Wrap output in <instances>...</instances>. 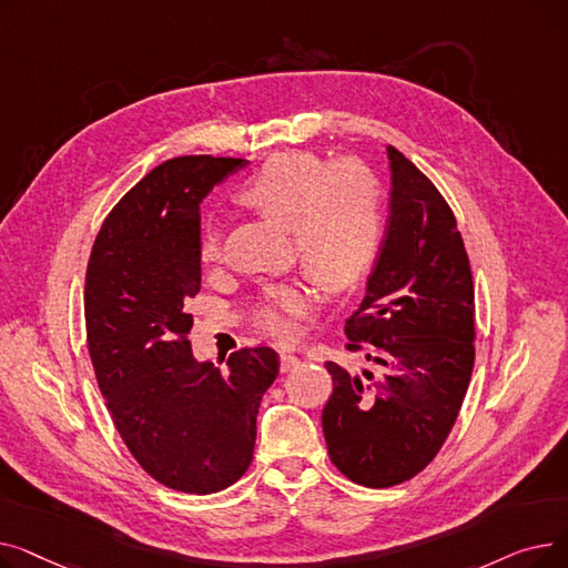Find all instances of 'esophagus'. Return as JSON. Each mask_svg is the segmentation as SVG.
I'll return each mask as SVG.
<instances>
[{"instance_id":"esophagus-1","label":"esophagus","mask_w":568,"mask_h":568,"mask_svg":"<svg viewBox=\"0 0 568 568\" xmlns=\"http://www.w3.org/2000/svg\"><path fill=\"white\" fill-rule=\"evenodd\" d=\"M300 356L292 354V352H281V371L287 373V371H294L296 366H300Z\"/></svg>"}]
</instances>
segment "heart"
I'll return each instance as SVG.
<instances>
[{
	"instance_id": "b5f03b06",
	"label": "heart",
	"mask_w": 568,
	"mask_h": 568,
	"mask_svg": "<svg viewBox=\"0 0 568 568\" xmlns=\"http://www.w3.org/2000/svg\"><path fill=\"white\" fill-rule=\"evenodd\" d=\"M239 195L262 216L290 227L294 257L324 290H347L377 255L384 197L377 176L362 163L324 168L308 154H283L266 161ZM200 257L206 264L223 257L219 230L202 234ZM308 308L311 294L304 287L276 285L264 294L257 322L272 338L290 341L294 320Z\"/></svg>"
}]
</instances>
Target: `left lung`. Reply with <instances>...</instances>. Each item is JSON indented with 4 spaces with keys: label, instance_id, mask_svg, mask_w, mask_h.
<instances>
[{
    "label": "left lung",
    "instance_id": "1",
    "mask_svg": "<svg viewBox=\"0 0 568 568\" xmlns=\"http://www.w3.org/2000/svg\"><path fill=\"white\" fill-rule=\"evenodd\" d=\"M392 216L347 324L345 349L375 371L326 362L334 392L322 409L332 463L349 481L392 488L426 469L449 437L474 368V283L449 202L389 146Z\"/></svg>",
    "mask_w": 568,
    "mask_h": 568
}]
</instances>
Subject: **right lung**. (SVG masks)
I'll list each match as a JSON object with an SVG mask.
<instances>
[{"instance_id":"1","label":"right lung","mask_w":568,"mask_h":568,"mask_svg":"<svg viewBox=\"0 0 568 568\" xmlns=\"http://www.w3.org/2000/svg\"><path fill=\"white\" fill-rule=\"evenodd\" d=\"M246 159L176 156L103 221L84 276V326L112 424L159 484L209 495L244 476L278 354L244 347L227 371L197 364L189 304L200 292V202Z\"/></svg>"}]
</instances>
